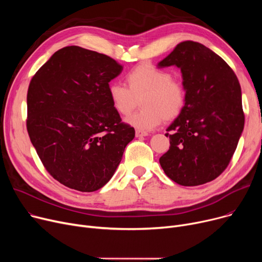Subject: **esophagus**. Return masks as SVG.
Instances as JSON below:
<instances>
[{
    "label": "esophagus",
    "instance_id": "esophagus-1",
    "mask_svg": "<svg viewBox=\"0 0 262 262\" xmlns=\"http://www.w3.org/2000/svg\"><path fill=\"white\" fill-rule=\"evenodd\" d=\"M147 135H148V134H147L146 132L139 130V129L136 130V137H145V136H147Z\"/></svg>",
    "mask_w": 262,
    "mask_h": 262
}]
</instances>
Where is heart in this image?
Masks as SVG:
<instances>
[{
	"label": "heart",
	"mask_w": 262,
	"mask_h": 262,
	"mask_svg": "<svg viewBox=\"0 0 262 262\" xmlns=\"http://www.w3.org/2000/svg\"><path fill=\"white\" fill-rule=\"evenodd\" d=\"M127 87L119 82L108 86V95L117 112L126 116L140 100L142 108L126 118V123L139 130H150L162 119L172 121L180 116L187 103V88L170 72L149 63L136 66L126 74Z\"/></svg>",
	"instance_id": "1"
}]
</instances>
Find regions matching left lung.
<instances>
[{
  "label": "left lung",
  "mask_w": 262,
  "mask_h": 262,
  "mask_svg": "<svg viewBox=\"0 0 262 262\" xmlns=\"http://www.w3.org/2000/svg\"><path fill=\"white\" fill-rule=\"evenodd\" d=\"M181 68L187 88L183 113L166 136L169 150L159 158L173 182L199 186L228 167L244 127L241 87L232 69L207 47L187 40L158 63Z\"/></svg>",
  "instance_id": "obj_1"
}]
</instances>
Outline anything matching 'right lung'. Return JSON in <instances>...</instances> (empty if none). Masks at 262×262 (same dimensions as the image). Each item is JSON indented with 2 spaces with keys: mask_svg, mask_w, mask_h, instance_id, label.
<instances>
[{
  "mask_svg": "<svg viewBox=\"0 0 262 262\" xmlns=\"http://www.w3.org/2000/svg\"><path fill=\"white\" fill-rule=\"evenodd\" d=\"M122 70L107 55L71 46L55 52L30 82L27 133L46 170L68 188H102L134 139L108 95Z\"/></svg>",
  "mask_w": 262,
  "mask_h": 262,
  "instance_id": "add662e5",
  "label": "right lung"
}]
</instances>
